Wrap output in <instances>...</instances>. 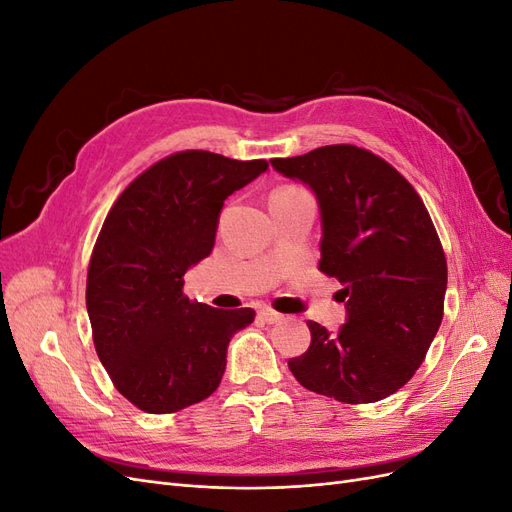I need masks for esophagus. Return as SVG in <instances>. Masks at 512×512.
Returning a JSON list of instances; mask_svg holds the SVG:
<instances>
[{
    "label": "esophagus",
    "mask_w": 512,
    "mask_h": 512,
    "mask_svg": "<svg viewBox=\"0 0 512 512\" xmlns=\"http://www.w3.org/2000/svg\"><path fill=\"white\" fill-rule=\"evenodd\" d=\"M258 314H260L262 320L269 322V324H275V322H282L284 320V316L280 312H275V309H271V307H262Z\"/></svg>",
    "instance_id": "1"
}]
</instances>
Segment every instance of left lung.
Returning <instances> with one entry per match:
<instances>
[{"label": "left lung", "instance_id": "1", "mask_svg": "<svg viewBox=\"0 0 512 512\" xmlns=\"http://www.w3.org/2000/svg\"><path fill=\"white\" fill-rule=\"evenodd\" d=\"M271 166L314 192L318 269L342 282L346 303L335 333L307 322L312 344L288 361L292 376L344 404L393 395L423 363L444 312L446 258L421 196L389 162L354 145L318 147Z\"/></svg>", "mask_w": 512, "mask_h": 512}]
</instances>
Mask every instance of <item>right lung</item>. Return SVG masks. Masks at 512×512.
Returning a JSON list of instances; mask_svg holds the SVG:
<instances>
[{"instance_id":"add662e5","label":"right lung","mask_w":512,"mask_h":512,"mask_svg":"<svg viewBox=\"0 0 512 512\" xmlns=\"http://www.w3.org/2000/svg\"><path fill=\"white\" fill-rule=\"evenodd\" d=\"M265 160L181 151L138 175L108 211L87 273L96 352L136 408L168 414L218 389L230 337L250 307L215 309L183 294V275L213 250L224 200Z\"/></svg>"}]
</instances>
